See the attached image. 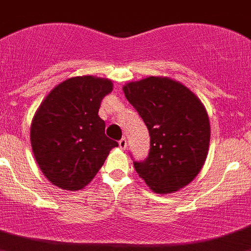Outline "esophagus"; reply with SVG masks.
Returning <instances> with one entry per match:
<instances>
[{"label": "esophagus", "mask_w": 251, "mask_h": 251, "mask_svg": "<svg viewBox=\"0 0 251 251\" xmlns=\"http://www.w3.org/2000/svg\"><path fill=\"white\" fill-rule=\"evenodd\" d=\"M126 146H127V141H126L125 137H123L120 141H119V147H120L121 150H125Z\"/></svg>", "instance_id": "esophagus-1"}]
</instances>
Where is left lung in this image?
<instances>
[{
	"label": "left lung",
	"mask_w": 251,
	"mask_h": 251,
	"mask_svg": "<svg viewBox=\"0 0 251 251\" xmlns=\"http://www.w3.org/2000/svg\"><path fill=\"white\" fill-rule=\"evenodd\" d=\"M150 132L148 157L133 160L151 190L169 194L186 186L205 163L210 120L200 99L170 78L148 77L123 88Z\"/></svg>",
	"instance_id": "obj_1"
}]
</instances>
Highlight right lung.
I'll return each mask as SVG.
<instances>
[{"label": "right lung", "instance_id": "right-lung-1", "mask_svg": "<svg viewBox=\"0 0 251 251\" xmlns=\"http://www.w3.org/2000/svg\"><path fill=\"white\" fill-rule=\"evenodd\" d=\"M109 79L74 77L57 84L41 103L30 127L34 157L51 184L81 190L96 176L116 141L105 136L98 115Z\"/></svg>", "mask_w": 251, "mask_h": 251}]
</instances>
